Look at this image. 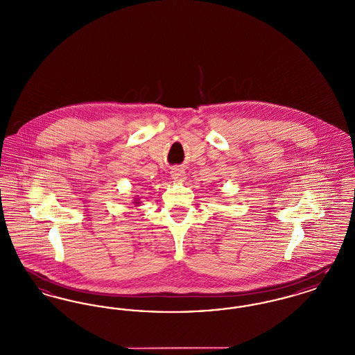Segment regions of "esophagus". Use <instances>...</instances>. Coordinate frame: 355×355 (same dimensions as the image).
Listing matches in <instances>:
<instances>
[{
  "label": "esophagus",
  "mask_w": 355,
  "mask_h": 355,
  "mask_svg": "<svg viewBox=\"0 0 355 355\" xmlns=\"http://www.w3.org/2000/svg\"><path fill=\"white\" fill-rule=\"evenodd\" d=\"M170 175H171V178L174 180V181H177V182H184L186 180V173L185 170L180 169V168H174V169L170 171Z\"/></svg>",
  "instance_id": "34e87169"
}]
</instances>
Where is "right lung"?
Here are the masks:
<instances>
[{"instance_id":"obj_1","label":"right lung","mask_w":355,"mask_h":355,"mask_svg":"<svg viewBox=\"0 0 355 355\" xmlns=\"http://www.w3.org/2000/svg\"><path fill=\"white\" fill-rule=\"evenodd\" d=\"M135 203H138V200H135Z\"/></svg>"}]
</instances>
